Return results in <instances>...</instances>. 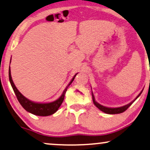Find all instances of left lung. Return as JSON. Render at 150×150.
I'll return each mask as SVG.
<instances>
[{"instance_id":"8db88e82","label":"left lung","mask_w":150,"mask_h":150,"mask_svg":"<svg viewBox=\"0 0 150 150\" xmlns=\"http://www.w3.org/2000/svg\"><path fill=\"white\" fill-rule=\"evenodd\" d=\"M141 93H142V91H141V93L139 94L138 96H137V97L135 98V99L133 100L132 102H131L130 103L126 104V105H125L124 106H121V107H117V108H108V107H106V106L101 105V104L98 103V102L96 101L95 98H94L93 93H92V99H93V104H95V106H96V107L99 108L100 110H102V112H105V113H107V114H119V113H122V112H124L125 110H126L127 109H128L129 106H130L131 104H132L133 102H134L135 100H136L137 98L139 97V96L141 95Z\"/></svg>"}]
</instances>
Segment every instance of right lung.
<instances>
[{"label": "right lung", "mask_w": 150, "mask_h": 150, "mask_svg": "<svg viewBox=\"0 0 150 150\" xmlns=\"http://www.w3.org/2000/svg\"><path fill=\"white\" fill-rule=\"evenodd\" d=\"M10 63H11V61H10ZM76 74L74 75V76L73 77L71 81L69 82L68 85L67 86L66 88H65V90L63 92L62 95L60 96V98H59V99H57L54 102H50V103H36V102H32L27 99V98L24 97V96L18 91L15 85H14L13 81H12L10 67L9 69V78L10 83H11V87L13 88L14 93H15L20 104H21L22 107H23L26 111L38 116H48L54 114L55 112H57V110L59 109V108L60 107L61 104H62V102H63L65 94L66 93L67 88L69 87V86L71 85V83H72L74 80V78L76 76Z\"/></svg>", "instance_id": "1"}]
</instances>
